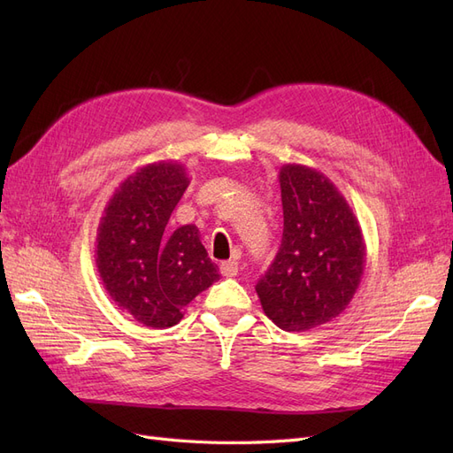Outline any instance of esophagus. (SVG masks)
Returning a JSON list of instances; mask_svg holds the SVG:
<instances>
[{
    "label": "esophagus",
    "mask_w": 453,
    "mask_h": 453,
    "mask_svg": "<svg viewBox=\"0 0 453 453\" xmlns=\"http://www.w3.org/2000/svg\"><path fill=\"white\" fill-rule=\"evenodd\" d=\"M219 270H221L225 278H234L238 273V263L236 260H223V263L219 265Z\"/></svg>",
    "instance_id": "esophagus-1"
}]
</instances>
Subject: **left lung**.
<instances>
[{
	"instance_id": "left-lung-1",
	"label": "left lung",
	"mask_w": 453,
	"mask_h": 453,
	"mask_svg": "<svg viewBox=\"0 0 453 453\" xmlns=\"http://www.w3.org/2000/svg\"><path fill=\"white\" fill-rule=\"evenodd\" d=\"M280 187L281 248L255 291L273 323L300 333L348 308L359 289L366 250L357 217L321 172L285 164Z\"/></svg>"
}]
</instances>
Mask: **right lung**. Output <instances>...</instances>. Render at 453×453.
Wrapping results in <instances>:
<instances>
[{"instance_id":"add662e5","label":"right lung","mask_w":453,"mask_h":453,"mask_svg":"<svg viewBox=\"0 0 453 453\" xmlns=\"http://www.w3.org/2000/svg\"><path fill=\"white\" fill-rule=\"evenodd\" d=\"M190 180L175 160L147 164L109 198L96 238V266L113 303L135 321L168 328L219 280L195 225L168 232Z\"/></svg>"}]
</instances>
